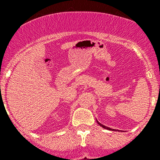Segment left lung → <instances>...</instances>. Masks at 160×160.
<instances>
[{
	"mask_svg": "<svg viewBox=\"0 0 160 160\" xmlns=\"http://www.w3.org/2000/svg\"><path fill=\"white\" fill-rule=\"evenodd\" d=\"M98 125H101V127H103V128H106V129H108V130H112V129H111V128H108V127H106L105 125H103L102 124H101V123H100V122H98ZM113 131H117V130H115V129H113Z\"/></svg>",
	"mask_w": 160,
	"mask_h": 160,
	"instance_id": "obj_1",
	"label": "left lung"
}]
</instances>
